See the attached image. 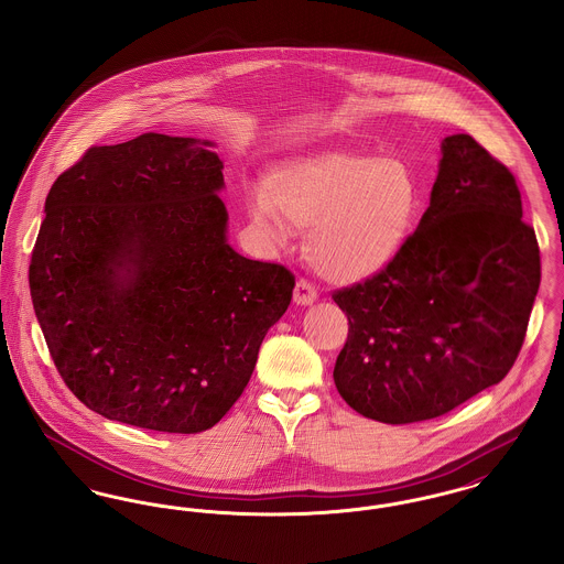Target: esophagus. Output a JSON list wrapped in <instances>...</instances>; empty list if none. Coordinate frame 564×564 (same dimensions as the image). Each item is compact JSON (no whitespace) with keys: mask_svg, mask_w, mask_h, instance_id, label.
Instances as JSON below:
<instances>
[{"mask_svg":"<svg viewBox=\"0 0 564 564\" xmlns=\"http://www.w3.org/2000/svg\"><path fill=\"white\" fill-rule=\"evenodd\" d=\"M315 300H317V292H315V288H313L306 279H297L294 290L295 304L306 306V304H313Z\"/></svg>","mask_w":564,"mask_h":564,"instance_id":"1","label":"esophagus"}]
</instances>
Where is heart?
<instances>
[{
  "label": "heart",
  "instance_id": "b5f03b06",
  "mask_svg": "<svg viewBox=\"0 0 564 564\" xmlns=\"http://www.w3.org/2000/svg\"><path fill=\"white\" fill-rule=\"evenodd\" d=\"M421 207L414 171L400 159L323 152L283 162L249 196L251 221L272 237L306 228L304 256L329 281L355 283L387 269Z\"/></svg>",
  "mask_w": 564,
  "mask_h": 564
}]
</instances>
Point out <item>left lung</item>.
I'll return each instance as SVG.
<instances>
[{
    "instance_id": "left-lung-1",
    "label": "left lung",
    "mask_w": 564,
    "mask_h": 564,
    "mask_svg": "<svg viewBox=\"0 0 564 564\" xmlns=\"http://www.w3.org/2000/svg\"><path fill=\"white\" fill-rule=\"evenodd\" d=\"M541 281L516 177L471 134L442 141L427 212L387 269L332 297L349 319L343 400L389 425L442 416L501 382Z\"/></svg>"
}]
</instances>
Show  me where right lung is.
<instances>
[{
	"label": "right lung",
	"mask_w": 564,
	"mask_h": 564,
	"mask_svg": "<svg viewBox=\"0 0 564 564\" xmlns=\"http://www.w3.org/2000/svg\"><path fill=\"white\" fill-rule=\"evenodd\" d=\"M209 141L95 145L46 198L29 290L54 366L109 421L200 433L241 398L295 276L239 256Z\"/></svg>",
	"instance_id": "1"
}]
</instances>
